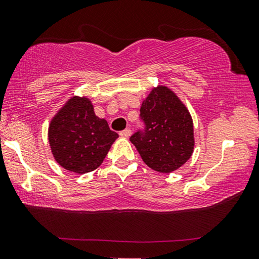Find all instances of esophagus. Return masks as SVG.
<instances>
[{
    "label": "esophagus",
    "mask_w": 259,
    "mask_h": 259,
    "mask_svg": "<svg viewBox=\"0 0 259 259\" xmlns=\"http://www.w3.org/2000/svg\"><path fill=\"white\" fill-rule=\"evenodd\" d=\"M119 136L124 137V138H129L131 136V130L130 129H124L119 133Z\"/></svg>",
    "instance_id": "34e87169"
}]
</instances>
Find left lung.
Masks as SVG:
<instances>
[{
    "instance_id": "left-lung-1",
    "label": "left lung",
    "mask_w": 259,
    "mask_h": 259,
    "mask_svg": "<svg viewBox=\"0 0 259 259\" xmlns=\"http://www.w3.org/2000/svg\"><path fill=\"white\" fill-rule=\"evenodd\" d=\"M140 129L130 137L142 159L157 172L169 173L186 163L194 149L190 111L165 86L153 88L142 103Z\"/></svg>"
}]
</instances>
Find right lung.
I'll return each mask as SVG.
<instances>
[{"label": "right lung", "mask_w": 259, "mask_h": 259, "mask_svg": "<svg viewBox=\"0 0 259 259\" xmlns=\"http://www.w3.org/2000/svg\"><path fill=\"white\" fill-rule=\"evenodd\" d=\"M117 137L105 118L96 116L90 99L79 96L69 99L49 126V142L57 163L79 175L98 168Z\"/></svg>", "instance_id": "right-lung-1"}]
</instances>
